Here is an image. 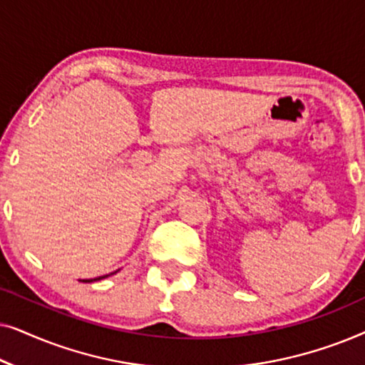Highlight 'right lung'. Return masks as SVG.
I'll list each match as a JSON object with an SVG mask.
<instances>
[{
  "label": "right lung",
  "instance_id": "obj_1",
  "mask_svg": "<svg viewBox=\"0 0 365 365\" xmlns=\"http://www.w3.org/2000/svg\"><path fill=\"white\" fill-rule=\"evenodd\" d=\"M118 271H114V272H111V274H116ZM111 274H106V276H99V277H94V279H83V282H94V281H101V279H106V277H109L111 276Z\"/></svg>",
  "mask_w": 365,
  "mask_h": 365
}]
</instances>
